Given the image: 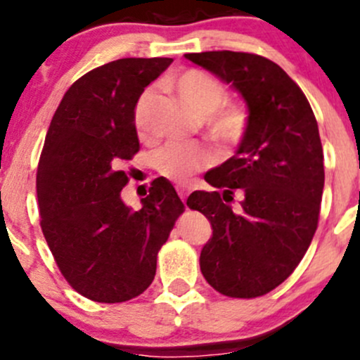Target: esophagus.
<instances>
[{"instance_id":"34e87169","label":"esophagus","mask_w":360,"mask_h":360,"mask_svg":"<svg viewBox=\"0 0 360 360\" xmlns=\"http://www.w3.org/2000/svg\"><path fill=\"white\" fill-rule=\"evenodd\" d=\"M177 193H179L181 200L186 202L188 195H190V188H188V186H177Z\"/></svg>"}]
</instances>
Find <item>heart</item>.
Listing matches in <instances>:
<instances>
[{"label":"heart","instance_id":"obj_1","mask_svg":"<svg viewBox=\"0 0 360 360\" xmlns=\"http://www.w3.org/2000/svg\"><path fill=\"white\" fill-rule=\"evenodd\" d=\"M172 89L205 120L207 136L219 148L237 146L248 130V112L238 104H226L228 90L217 78L200 69H186L172 79ZM155 104V90L146 89L134 104V127L141 139L150 136V116ZM212 163L209 148L195 141H170L155 153V167L174 183H188L197 172Z\"/></svg>","mask_w":360,"mask_h":360}]
</instances>
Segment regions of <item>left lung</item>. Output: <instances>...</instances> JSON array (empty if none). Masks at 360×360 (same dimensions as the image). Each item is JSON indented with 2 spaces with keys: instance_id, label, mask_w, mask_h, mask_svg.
Listing matches in <instances>:
<instances>
[{
  "instance_id": "8db88e82",
  "label": "left lung",
  "mask_w": 360,
  "mask_h": 360,
  "mask_svg": "<svg viewBox=\"0 0 360 360\" xmlns=\"http://www.w3.org/2000/svg\"><path fill=\"white\" fill-rule=\"evenodd\" d=\"M248 104V130L235 157L205 174L219 191H193L186 205L212 224L200 270L217 292L257 297L281 285L310 248L324 190L317 120L300 86L266 57L245 52L186 53ZM245 197L238 211L227 203Z\"/></svg>"
}]
</instances>
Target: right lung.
<instances>
[{"mask_svg":"<svg viewBox=\"0 0 360 360\" xmlns=\"http://www.w3.org/2000/svg\"><path fill=\"white\" fill-rule=\"evenodd\" d=\"M172 59H118L76 79L60 101L36 174L45 240L76 292L122 303L150 288L184 203L165 177L139 210L122 200V165L139 151L134 104Z\"/></svg>","mask_w":360,"mask_h":360,"instance_id":"obj_1","label":"right lung"}]
</instances>
